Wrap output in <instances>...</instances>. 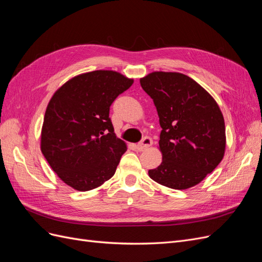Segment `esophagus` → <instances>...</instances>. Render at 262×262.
Segmentation results:
<instances>
[{
	"label": "esophagus",
	"mask_w": 262,
	"mask_h": 262,
	"mask_svg": "<svg viewBox=\"0 0 262 262\" xmlns=\"http://www.w3.org/2000/svg\"><path fill=\"white\" fill-rule=\"evenodd\" d=\"M152 143H153L152 139L148 138V137H145L143 140L140 142V143L137 144V149L140 150V152H142V150L148 148L150 145H152Z\"/></svg>",
	"instance_id": "obj_1"
}]
</instances>
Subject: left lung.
<instances>
[{
  "label": "left lung",
  "mask_w": 262,
  "mask_h": 262,
  "mask_svg": "<svg viewBox=\"0 0 262 262\" xmlns=\"http://www.w3.org/2000/svg\"><path fill=\"white\" fill-rule=\"evenodd\" d=\"M160 117L163 160L148 170L150 179L185 190L201 182L223 160L226 146L223 114L211 95L178 72H152L140 80Z\"/></svg>",
  "instance_id": "left-lung-1"
}]
</instances>
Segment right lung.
Masks as SVG:
<instances>
[{
    "label": "right lung",
    "instance_id": "1",
    "mask_svg": "<svg viewBox=\"0 0 262 262\" xmlns=\"http://www.w3.org/2000/svg\"><path fill=\"white\" fill-rule=\"evenodd\" d=\"M133 84L110 70L78 74L55 91L46 109L40 148L58 177L78 191L112 178L126 150L114 133L109 109Z\"/></svg>",
    "mask_w": 262,
    "mask_h": 262
}]
</instances>
